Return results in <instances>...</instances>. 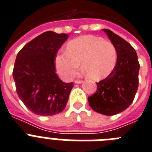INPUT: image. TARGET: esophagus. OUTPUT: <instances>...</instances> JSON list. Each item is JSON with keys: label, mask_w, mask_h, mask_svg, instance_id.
Returning <instances> with one entry per match:
<instances>
[{"label": "esophagus", "mask_w": 152, "mask_h": 152, "mask_svg": "<svg viewBox=\"0 0 152 152\" xmlns=\"http://www.w3.org/2000/svg\"><path fill=\"white\" fill-rule=\"evenodd\" d=\"M83 82V80H75V83H77V84H80Z\"/></svg>", "instance_id": "1"}]
</instances>
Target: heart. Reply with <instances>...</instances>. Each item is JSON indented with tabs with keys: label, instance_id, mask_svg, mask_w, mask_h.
Instances as JSON below:
<instances>
[{
	"label": "heart",
	"instance_id": "1",
	"mask_svg": "<svg viewBox=\"0 0 152 152\" xmlns=\"http://www.w3.org/2000/svg\"><path fill=\"white\" fill-rule=\"evenodd\" d=\"M67 51L56 57L58 71L65 79H71L79 72L80 63L83 71L93 80L108 76L117 61V50L109 40L93 35L82 36L68 44Z\"/></svg>",
	"mask_w": 152,
	"mask_h": 152
}]
</instances>
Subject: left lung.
<instances>
[{
    "label": "left lung",
    "instance_id": "obj_1",
    "mask_svg": "<svg viewBox=\"0 0 152 152\" xmlns=\"http://www.w3.org/2000/svg\"><path fill=\"white\" fill-rule=\"evenodd\" d=\"M117 50V61L112 72L97 83L96 93L88 97L94 111L114 115L126 110L134 99L138 88L140 64L136 50L127 41L112 31L103 29Z\"/></svg>",
    "mask_w": 152,
    "mask_h": 152
}]
</instances>
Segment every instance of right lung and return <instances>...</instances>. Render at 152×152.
<instances>
[{"instance_id": "obj_1", "label": "right lung", "mask_w": 152, "mask_h": 152, "mask_svg": "<svg viewBox=\"0 0 152 152\" xmlns=\"http://www.w3.org/2000/svg\"><path fill=\"white\" fill-rule=\"evenodd\" d=\"M68 37L65 33L47 31L27 43L17 55L12 72L16 92L34 114L53 115L66 106L74 85L58 78L55 58Z\"/></svg>"}]
</instances>
